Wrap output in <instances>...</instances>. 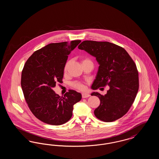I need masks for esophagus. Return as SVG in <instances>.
Masks as SVG:
<instances>
[{
  "label": "esophagus",
  "mask_w": 159,
  "mask_h": 159,
  "mask_svg": "<svg viewBox=\"0 0 159 159\" xmlns=\"http://www.w3.org/2000/svg\"><path fill=\"white\" fill-rule=\"evenodd\" d=\"M82 98H88L90 97V95L88 93H82Z\"/></svg>",
  "instance_id": "34e87169"
}]
</instances>
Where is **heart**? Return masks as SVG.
I'll return each mask as SVG.
<instances>
[{"mask_svg": "<svg viewBox=\"0 0 159 159\" xmlns=\"http://www.w3.org/2000/svg\"><path fill=\"white\" fill-rule=\"evenodd\" d=\"M85 61L89 60H83L82 61V62H83V61ZM69 64H70V61H68V62L66 64L65 67H64V70H66L67 69V68H68ZM72 85H73V86L75 88H76V89H78V90H80V91H83V90L84 89V88H85V86H84V83L80 82H75L73 83Z\"/></svg>", "mask_w": 159, "mask_h": 159, "instance_id": "1", "label": "heart"}]
</instances>
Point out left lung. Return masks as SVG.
Masks as SVG:
<instances>
[{
	"mask_svg": "<svg viewBox=\"0 0 159 159\" xmlns=\"http://www.w3.org/2000/svg\"><path fill=\"white\" fill-rule=\"evenodd\" d=\"M78 48L95 57L99 65L92 89L106 85L110 88L105 95L97 92L91 93L100 99L95 116L105 122L121 118L128 111L138 91V71L134 61L124 48L108 42L84 40Z\"/></svg>",
	"mask_w": 159,
	"mask_h": 159,
	"instance_id": "8db88e82",
	"label": "left lung"
}]
</instances>
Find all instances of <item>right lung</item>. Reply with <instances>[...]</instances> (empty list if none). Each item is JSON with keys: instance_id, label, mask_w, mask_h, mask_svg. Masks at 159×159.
Wrapping results in <instances>:
<instances>
[{"instance_id": "add662e5", "label": "right lung", "mask_w": 159, "mask_h": 159, "mask_svg": "<svg viewBox=\"0 0 159 159\" xmlns=\"http://www.w3.org/2000/svg\"><path fill=\"white\" fill-rule=\"evenodd\" d=\"M80 42L50 43L35 51L24 66L21 85L24 98L32 113L45 123L61 125L68 121L73 106L82 99L74 90L63 97L52 89L56 83L62 82L68 55Z\"/></svg>"}]
</instances>
